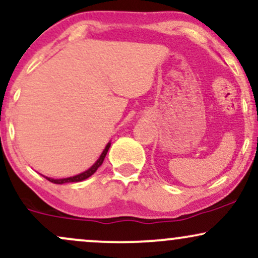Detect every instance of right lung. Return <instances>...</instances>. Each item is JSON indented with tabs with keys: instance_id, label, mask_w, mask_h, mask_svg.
I'll use <instances>...</instances> for the list:
<instances>
[{
	"instance_id": "add662e5",
	"label": "right lung",
	"mask_w": 258,
	"mask_h": 258,
	"mask_svg": "<svg viewBox=\"0 0 258 258\" xmlns=\"http://www.w3.org/2000/svg\"><path fill=\"white\" fill-rule=\"evenodd\" d=\"M109 148H110V143H108V146L105 147V149L103 150L102 155L99 156V159L97 160L96 164L93 165L91 168H88L87 171H85V172L78 174V176H74V177H69V178H61V179H53V178H49V177H46V179H48L49 182L52 183H55V184H63V183H70V182H81V180H84L86 178H88V177H91L92 174L96 172L97 170H98V167L100 165L103 164V161H104V158L106 155V153H108ZM44 177V176H43Z\"/></svg>"
}]
</instances>
